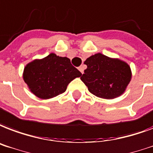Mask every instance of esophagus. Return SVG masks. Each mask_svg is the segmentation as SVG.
I'll return each instance as SVG.
<instances>
[{
  "label": "esophagus",
  "instance_id": "1",
  "mask_svg": "<svg viewBox=\"0 0 153 153\" xmlns=\"http://www.w3.org/2000/svg\"><path fill=\"white\" fill-rule=\"evenodd\" d=\"M84 69H85V67H84V66H83V65H82V66H80L79 67V71L81 72L82 74H83V73H84Z\"/></svg>",
  "mask_w": 153,
  "mask_h": 153
}]
</instances>
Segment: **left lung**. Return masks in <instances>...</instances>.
<instances>
[{"mask_svg":"<svg viewBox=\"0 0 153 153\" xmlns=\"http://www.w3.org/2000/svg\"><path fill=\"white\" fill-rule=\"evenodd\" d=\"M87 68L80 78L89 91L102 99H114L125 91L131 80L130 66L119 59L96 53L84 62Z\"/></svg>","mask_w":153,"mask_h":153,"instance_id":"1","label":"left lung"}]
</instances>
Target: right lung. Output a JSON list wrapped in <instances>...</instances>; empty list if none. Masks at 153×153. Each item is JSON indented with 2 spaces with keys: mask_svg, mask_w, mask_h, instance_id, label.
Returning <instances> with one entry per match:
<instances>
[{
  "mask_svg": "<svg viewBox=\"0 0 153 153\" xmlns=\"http://www.w3.org/2000/svg\"><path fill=\"white\" fill-rule=\"evenodd\" d=\"M81 75L68 58L51 53L43 59L28 64L23 79L36 96L45 100L64 93L67 85Z\"/></svg>",
  "mask_w": 153,
  "mask_h": 153,
  "instance_id": "right-lung-1",
  "label": "right lung"
}]
</instances>
